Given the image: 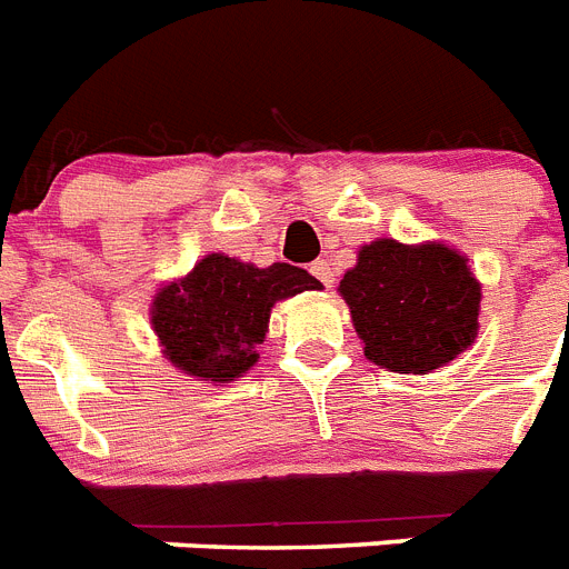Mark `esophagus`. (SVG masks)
<instances>
[{
	"mask_svg": "<svg viewBox=\"0 0 569 569\" xmlns=\"http://www.w3.org/2000/svg\"><path fill=\"white\" fill-rule=\"evenodd\" d=\"M309 271H312V274L318 277V280H321L323 286L336 283V271H332V266H329L327 260H315L312 269H309Z\"/></svg>",
	"mask_w": 569,
	"mask_h": 569,
	"instance_id": "1",
	"label": "esophagus"
}]
</instances>
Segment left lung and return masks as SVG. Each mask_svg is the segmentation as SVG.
<instances>
[{"mask_svg":"<svg viewBox=\"0 0 569 569\" xmlns=\"http://www.w3.org/2000/svg\"><path fill=\"white\" fill-rule=\"evenodd\" d=\"M338 292L365 356L393 373H431L477 338L480 283L469 260L442 242L361 246Z\"/></svg>","mask_w":569,"mask_h":569,"instance_id":"8db88e82","label":"left lung"}]
</instances>
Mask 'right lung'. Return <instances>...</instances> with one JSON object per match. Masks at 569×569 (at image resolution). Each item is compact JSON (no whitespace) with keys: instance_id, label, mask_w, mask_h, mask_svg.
Here are the masks:
<instances>
[{"instance_id":"obj_1","label":"right lung","mask_w":569,"mask_h":569,"mask_svg":"<svg viewBox=\"0 0 569 569\" xmlns=\"http://www.w3.org/2000/svg\"><path fill=\"white\" fill-rule=\"evenodd\" d=\"M321 289L309 271L274 262L257 269L226 254H208L190 274L152 300V329L164 356L202 381L240 379L257 365L277 300Z\"/></svg>"}]
</instances>
